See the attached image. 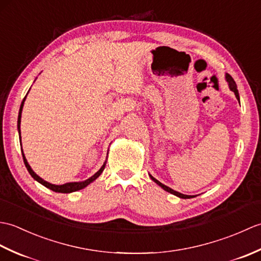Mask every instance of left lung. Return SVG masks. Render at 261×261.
<instances>
[{
  "label": "left lung",
  "mask_w": 261,
  "mask_h": 261,
  "mask_svg": "<svg viewBox=\"0 0 261 261\" xmlns=\"http://www.w3.org/2000/svg\"><path fill=\"white\" fill-rule=\"evenodd\" d=\"M226 81H228V83H229V86H230V90L232 91V92H234V94H236V97L238 98V101H239V93H238V90H237V84H236V82H234V80L232 79V77L229 75V74H226ZM240 103V102H239ZM150 178L154 181V182H157V184L162 187V188H164L165 191H167V192H169V193H171V194H174V195H176V196H178V197H180V198H190V197H192V196H188V195H184V194H181V193H178V192H176V191H174V190H171V188H169V187H167L166 185H164V184H162V182L160 181H158L156 178H153V177L150 175Z\"/></svg>",
  "instance_id": "1"
}]
</instances>
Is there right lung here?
Instances as JSON below:
<instances>
[{
	"label": "right lung",
	"mask_w": 261,
	"mask_h": 261,
	"mask_svg": "<svg viewBox=\"0 0 261 261\" xmlns=\"http://www.w3.org/2000/svg\"><path fill=\"white\" fill-rule=\"evenodd\" d=\"M27 97V96H25ZM25 97L23 98V101H22L21 103V107H20V111H19V118H18V129H19V135H20V141H21V131H20V124H21V113H22V109H23V104H24V101H25ZM22 157H23V162H24V165L25 167L28 169V171H29L30 175L35 178L36 180H38L40 184H42L43 186H46L47 188H49V190H51L54 192H57V193H71V192H76V191H80L82 190V188L86 187L90 182H92L93 180H95L97 177L102 174V171L104 170V167H105V164L102 166L101 169H99L97 173L95 175H93L91 178H88L87 180L85 181H80V182H67V184H64V185H54V184H50V182H48L46 180H43L42 178H40L35 171H33L30 167V165L28 164L27 159L24 157V153L23 151H22Z\"/></svg>",
	"instance_id": "obj_1"
}]
</instances>
